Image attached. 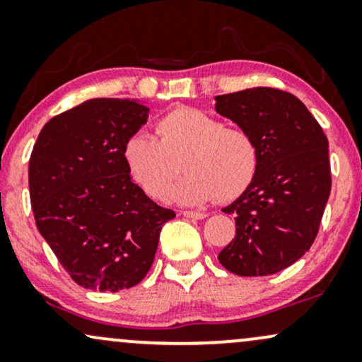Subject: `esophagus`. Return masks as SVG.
Masks as SVG:
<instances>
[{
  "instance_id": "34e87169",
  "label": "esophagus",
  "mask_w": 362,
  "mask_h": 362,
  "mask_svg": "<svg viewBox=\"0 0 362 362\" xmlns=\"http://www.w3.org/2000/svg\"><path fill=\"white\" fill-rule=\"evenodd\" d=\"M181 214L185 215L186 218H194V220H203V218H206L205 211H191V210H186V211H181Z\"/></svg>"
}]
</instances>
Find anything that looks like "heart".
Wrapping results in <instances>:
<instances>
[{
  "label": "heart",
  "mask_w": 362,
  "mask_h": 362,
  "mask_svg": "<svg viewBox=\"0 0 362 362\" xmlns=\"http://www.w3.org/2000/svg\"><path fill=\"white\" fill-rule=\"evenodd\" d=\"M157 139L139 130L123 144V160L134 181L151 198H168L180 174L177 160L188 176L173 197L185 205L216 198L230 202L252 182L259 148L247 130L227 127L215 115L191 106H177L156 123Z\"/></svg>",
  "instance_id": "b5f03b06"
}]
</instances>
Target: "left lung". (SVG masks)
Returning <instances> with one entry per match:
<instances>
[{
  "label": "left lung",
  "instance_id": "left-lung-1",
  "mask_svg": "<svg viewBox=\"0 0 362 362\" xmlns=\"http://www.w3.org/2000/svg\"><path fill=\"white\" fill-rule=\"evenodd\" d=\"M216 112L247 130L259 148L249 188L223 208L235 239L218 254L239 276H267L296 262L315 240L332 186L329 140L296 96L249 88L215 96Z\"/></svg>",
  "mask_w": 362,
  "mask_h": 362
}]
</instances>
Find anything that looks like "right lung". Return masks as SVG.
Instances as JSON below:
<instances>
[{
	"label": "right lung",
	"instance_id": "obj_1",
	"mask_svg": "<svg viewBox=\"0 0 362 362\" xmlns=\"http://www.w3.org/2000/svg\"><path fill=\"white\" fill-rule=\"evenodd\" d=\"M147 106L96 98L44 125L28 164L40 235L74 283L120 291L151 269L163 225L176 216L132 181L123 144L147 122Z\"/></svg>",
	"mask_w": 362,
	"mask_h": 362
}]
</instances>
